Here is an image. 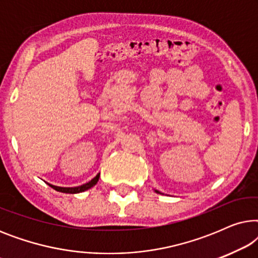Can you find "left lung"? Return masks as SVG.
<instances>
[{
  "label": "left lung",
  "mask_w": 258,
  "mask_h": 258,
  "mask_svg": "<svg viewBox=\"0 0 258 258\" xmlns=\"http://www.w3.org/2000/svg\"><path fill=\"white\" fill-rule=\"evenodd\" d=\"M155 191H156V192H157V194H162V192H161V191H158V190H155Z\"/></svg>",
  "instance_id": "obj_1"
}]
</instances>
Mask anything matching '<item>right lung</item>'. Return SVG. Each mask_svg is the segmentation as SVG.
<instances>
[{
    "label": "right lung",
    "mask_w": 258,
    "mask_h": 258,
    "mask_svg": "<svg viewBox=\"0 0 258 258\" xmlns=\"http://www.w3.org/2000/svg\"><path fill=\"white\" fill-rule=\"evenodd\" d=\"M98 178H100V174H97L95 177L89 181L86 184H82V185H79V186H74V188H64V186H57V185H52L50 183H48L49 185L51 186L52 189L57 190L59 192H66V194H79V192H83L86 191V190L93 188V186L96 184L98 182Z\"/></svg>",
    "instance_id": "right-lung-1"
}]
</instances>
